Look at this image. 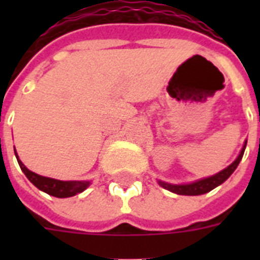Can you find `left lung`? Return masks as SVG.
Here are the masks:
<instances>
[{"label":"left lung","mask_w":260,"mask_h":260,"mask_svg":"<svg viewBox=\"0 0 260 260\" xmlns=\"http://www.w3.org/2000/svg\"><path fill=\"white\" fill-rule=\"evenodd\" d=\"M247 142L244 143V147L240 151L238 159L235 160L232 165L224 169L222 171H220L218 174L213 175V177L205 178V179H200L197 182H193V183H189V185H170V183H165V182H159L160 185L165 187V189L170 190L173 193L181 194V196H200V194H205L210 190H213L214 187H217L218 185H221L222 182H225L228 178L231 177V174L236 170V167L239 166V163L242 160L243 154H244V150H246Z\"/></svg>","instance_id":"1"}]
</instances>
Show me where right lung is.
<instances>
[{
  "label": "right lung",
  "mask_w": 260,
  "mask_h": 260,
  "mask_svg": "<svg viewBox=\"0 0 260 260\" xmlns=\"http://www.w3.org/2000/svg\"><path fill=\"white\" fill-rule=\"evenodd\" d=\"M17 162L21 167L22 173L25 174L26 178L34 183L38 189H40L44 193L54 196L58 198H66V197H73L75 194L81 193L83 190L86 189L89 186V182L85 181H58V179H52V178L42 177L39 174H35L26 169L22 162L18 159L17 154H16Z\"/></svg>",
  "instance_id": "add662e5"
}]
</instances>
